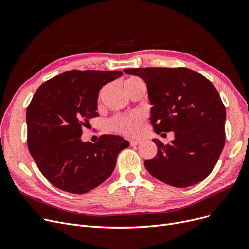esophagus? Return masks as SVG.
Returning a JSON list of instances; mask_svg holds the SVG:
<instances>
[{"label":"esophagus","instance_id":"esophagus-1","mask_svg":"<svg viewBox=\"0 0 249 249\" xmlns=\"http://www.w3.org/2000/svg\"><path fill=\"white\" fill-rule=\"evenodd\" d=\"M140 143H141V141H139V140H130V144H131L132 146L138 145V144H140Z\"/></svg>","mask_w":249,"mask_h":249}]
</instances>
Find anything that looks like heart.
I'll use <instances>...</instances> for the list:
<instances>
[{
	"label": "heart",
	"instance_id": "b5f03b06",
	"mask_svg": "<svg viewBox=\"0 0 249 249\" xmlns=\"http://www.w3.org/2000/svg\"><path fill=\"white\" fill-rule=\"evenodd\" d=\"M140 83H143L140 79L131 78L124 82V87L140 84ZM108 90L109 86H105L101 90V99L108 92ZM143 122H144V118H143V115L140 114V113H129V114L116 116L112 120V125L117 132L124 134L126 136L137 137L141 135L143 131Z\"/></svg>",
	"mask_w": 249,
	"mask_h": 249
}]
</instances>
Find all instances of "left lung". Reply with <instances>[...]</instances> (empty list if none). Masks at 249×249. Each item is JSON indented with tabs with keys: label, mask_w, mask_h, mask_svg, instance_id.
I'll return each mask as SVG.
<instances>
[{
	"label": "left lung",
	"mask_w": 249,
	"mask_h": 249,
	"mask_svg": "<svg viewBox=\"0 0 249 249\" xmlns=\"http://www.w3.org/2000/svg\"><path fill=\"white\" fill-rule=\"evenodd\" d=\"M145 82L150 123L157 134L173 132L175 139L158 147L144 161L147 171L178 188L205 179L219 159L225 142V107L215 86L202 74L185 67L124 70Z\"/></svg>",
	"instance_id": "1"
}]
</instances>
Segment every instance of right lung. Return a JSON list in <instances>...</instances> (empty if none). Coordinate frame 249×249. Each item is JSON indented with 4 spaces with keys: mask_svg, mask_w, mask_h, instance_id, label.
<instances>
[{
    "mask_svg": "<svg viewBox=\"0 0 249 249\" xmlns=\"http://www.w3.org/2000/svg\"><path fill=\"white\" fill-rule=\"evenodd\" d=\"M122 71H71L44 82L27 108L28 147L51 184L82 194L104 183L115 168L118 154L130 145L116 135L96 143L82 141V127L97 115L104 85Z\"/></svg>",
    "mask_w": 249,
    "mask_h": 249,
    "instance_id": "right-lung-1",
    "label": "right lung"
}]
</instances>
